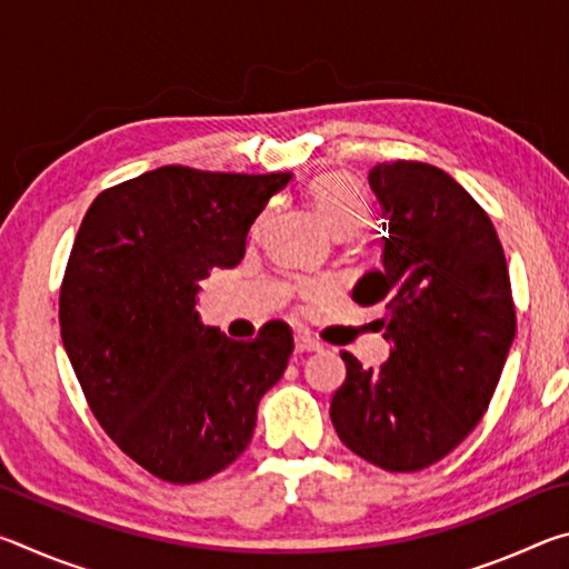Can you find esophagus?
I'll use <instances>...</instances> for the list:
<instances>
[{
  "label": "esophagus",
  "mask_w": 569,
  "mask_h": 569,
  "mask_svg": "<svg viewBox=\"0 0 569 569\" xmlns=\"http://www.w3.org/2000/svg\"><path fill=\"white\" fill-rule=\"evenodd\" d=\"M296 351H298V353H311V351H321V343L316 341V339H311V336H306V333H298V336H296Z\"/></svg>",
  "instance_id": "34e87169"
}]
</instances>
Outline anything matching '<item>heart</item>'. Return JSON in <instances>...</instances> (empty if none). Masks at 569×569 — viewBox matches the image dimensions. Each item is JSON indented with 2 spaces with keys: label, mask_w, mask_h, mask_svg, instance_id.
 <instances>
[{
  "label": "heart",
  "mask_w": 569,
  "mask_h": 569,
  "mask_svg": "<svg viewBox=\"0 0 569 569\" xmlns=\"http://www.w3.org/2000/svg\"><path fill=\"white\" fill-rule=\"evenodd\" d=\"M308 198L313 200V206L319 208L336 236L356 233L371 216V203L363 186L346 172H329V176L311 180Z\"/></svg>",
  "instance_id": "obj_1"
}]
</instances>
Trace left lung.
<instances>
[{
	"label": "left lung",
	"instance_id": "8db88e82",
	"mask_svg": "<svg viewBox=\"0 0 569 569\" xmlns=\"http://www.w3.org/2000/svg\"><path fill=\"white\" fill-rule=\"evenodd\" d=\"M369 186L389 236L383 271L366 273L353 301L383 306L391 353L379 369H363L341 351L346 381L331 399V421L361 459L419 471L485 417L515 341L512 286L492 220L445 170L381 162Z\"/></svg>",
	"mask_w": 569,
	"mask_h": 569
}]
</instances>
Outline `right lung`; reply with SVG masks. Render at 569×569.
I'll use <instances>...</instances> for the list:
<instances>
[{
  "label": "right lung",
  "instance_id": "right-lung-1",
  "mask_svg": "<svg viewBox=\"0 0 569 569\" xmlns=\"http://www.w3.org/2000/svg\"><path fill=\"white\" fill-rule=\"evenodd\" d=\"M288 180L166 166L102 190L77 230L64 351L100 427L162 481H203L243 455L293 353L288 326L233 341L196 311L198 281L243 261L250 226Z\"/></svg>",
  "mask_w": 569,
  "mask_h": 569
}]
</instances>
